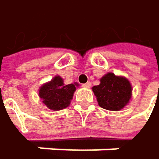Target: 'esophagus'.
<instances>
[{
    "label": "esophagus",
    "mask_w": 159,
    "mask_h": 159,
    "mask_svg": "<svg viewBox=\"0 0 159 159\" xmlns=\"http://www.w3.org/2000/svg\"><path fill=\"white\" fill-rule=\"evenodd\" d=\"M91 82L90 81H88V82H86V83H84V84H82V86L84 87V88H90L91 87Z\"/></svg>",
    "instance_id": "34e87169"
}]
</instances>
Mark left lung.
Instances as JSON below:
<instances>
[{
	"label": "left lung",
	"mask_w": 159,
	"mask_h": 159,
	"mask_svg": "<svg viewBox=\"0 0 159 159\" xmlns=\"http://www.w3.org/2000/svg\"><path fill=\"white\" fill-rule=\"evenodd\" d=\"M99 84L92 87L98 105L109 111H120L132 98V85L123 76H116L112 72L99 79Z\"/></svg>",
	"instance_id": "8db88e82"
}]
</instances>
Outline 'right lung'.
Masks as SVG:
<instances>
[{
	"label": "right lung",
	"instance_id": "1",
	"mask_svg": "<svg viewBox=\"0 0 159 159\" xmlns=\"http://www.w3.org/2000/svg\"><path fill=\"white\" fill-rule=\"evenodd\" d=\"M78 82L64 84L63 79L55 76L50 81L43 83L39 89V97L50 110L60 111L70 105L74 93L79 87Z\"/></svg>",
	"mask_w": 159,
	"mask_h": 159
}]
</instances>
